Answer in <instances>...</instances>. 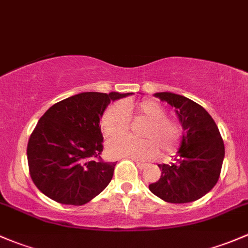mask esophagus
Returning a JSON list of instances; mask_svg holds the SVG:
<instances>
[{"label": "esophagus", "instance_id": "esophagus-1", "mask_svg": "<svg viewBox=\"0 0 248 248\" xmlns=\"http://www.w3.org/2000/svg\"><path fill=\"white\" fill-rule=\"evenodd\" d=\"M135 163H136V166L140 168V170H143V168H145V166H147V163L139 162V161H135Z\"/></svg>", "mask_w": 248, "mask_h": 248}]
</instances>
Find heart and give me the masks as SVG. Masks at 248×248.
Masks as SVG:
<instances>
[{
    "label": "heart",
    "instance_id": "heart-1",
    "mask_svg": "<svg viewBox=\"0 0 248 248\" xmlns=\"http://www.w3.org/2000/svg\"><path fill=\"white\" fill-rule=\"evenodd\" d=\"M145 121L140 136L113 139L107 143V153L113 157L132 160H148L154 156L157 148L161 153H170L178 147L181 137L180 125L166 117L165 108L154 100H143L137 104H113L106 109L101 119L104 135L108 139L121 136L127 131L130 118Z\"/></svg>",
    "mask_w": 248,
    "mask_h": 248
}]
</instances>
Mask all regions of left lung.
Returning <instances> with one entry per match:
<instances>
[{
	"instance_id": "8db88e82",
	"label": "left lung",
	"mask_w": 248,
	"mask_h": 248,
	"mask_svg": "<svg viewBox=\"0 0 248 248\" xmlns=\"http://www.w3.org/2000/svg\"><path fill=\"white\" fill-rule=\"evenodd\" d=\"M175 108L183 126L180 148L174 161L157 165L161 177L149 190L167 203H190L203 197L217 183L224 159L218 127L201 105L179 94H154Z\"/></svg>"
}]
</instances>
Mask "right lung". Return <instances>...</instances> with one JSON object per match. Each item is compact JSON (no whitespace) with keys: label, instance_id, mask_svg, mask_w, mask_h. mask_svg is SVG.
<instances>
[{"label":"right lung","instance_id":"add662e5","mask_svg":"<svg viewBox=\"0 0 248 248\" xmlns=\"http://www.w3.org/2000/svg\"><path fill=\"white\" fill-rule=\"evenodd\" d=\"M132 93L86 92L55 104L43 114L27 144L34 185L61 204L83 205L109 184L116 163L101 160L99 126L111 101Z\"/></svg>","mask_w":248,"mask_h":248}]
</instances>
